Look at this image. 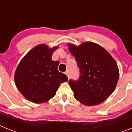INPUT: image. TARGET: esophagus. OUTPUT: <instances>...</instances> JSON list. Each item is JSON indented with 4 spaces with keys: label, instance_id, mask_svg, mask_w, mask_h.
I'll return each instance as SVG.
<instances>
[{
    "label": "esophagus",
    "instance_id": "1",
    "mask_svg": "<svg viewBox=\"0 0 132 132\" xmlns=\"http://www.w3.org/2000/svg\"><path fill=\"white\" fill-rule=\"evenodd\" d=\"M65 75H67V78H68V79H69L70 76H69V73L68 71H67L65 72Z\"/></svg>",
    "mask_w": 132,
    "mask_h": 132
}]
</instances>
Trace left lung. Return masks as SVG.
Instances as JSON below:
<instances>
[{
  "label": "left lung",
  "instance_id": "obj_1",
  "mask_svg": "<svg viewBox=\"0 0 132 132\" xmlns=\"http://www.w3.org/2000/svg\"><path fill=\"white\" fill-rule=\"evenodd\" d=\"M68 46L80 69L79 79L69 82L74 97L86 106L102 103L117 85L119 69L116 61L96 43L87 42L79 46L68 44Z\"/></svg>",
  "mask_w": 132,
  "mask_h": 132
}]
</instances>
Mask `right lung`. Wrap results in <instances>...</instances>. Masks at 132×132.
<instances>
[{"mask_svg": "<svg viewBox=\"0 0 132 132\" xmlns=\"http://www.w3.org/2000/svg\"><path fill=\"white\" fill-rule=\"evenodd\" d=\"M57 49V46L50 48L45 44H39L29 51L18 64L14 73L15 84L30 102H47L55 95L60 84L68 80L57 70L59 61L52 59Z\"/></svg>", "mask_w": 132, "mask_h": 132, "instance_id": "right-lung-1", "label": "right lung"}]
</instances>
